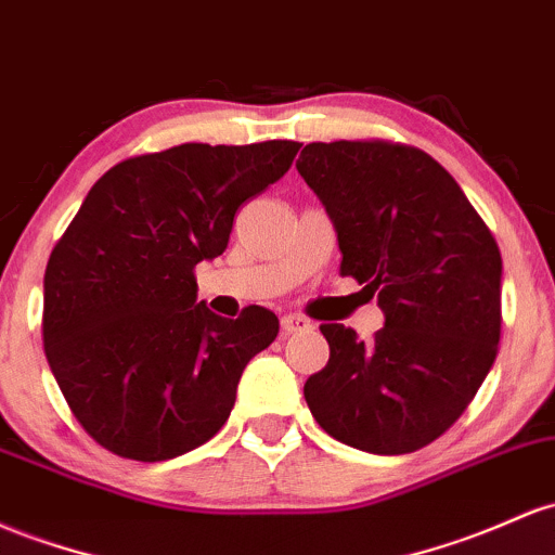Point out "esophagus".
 Returning a JSON list of instances; mask_svg holds the SVG:
<instances>
[{"mask_svg":"<svg viewBox=\"0 0 555 555\" xmlns=\"http://www.w3.org/2000/svg\"><path fill=\"white\" fill-rule=\"evenodd\" d=\"M282 328L284 334H297V332H308V328H313L308 319H302V315L297 313H287L282 315Z\"/></svg>","mask_w":555,"mask_h":555,"instance_id":"34e87169","label":"esophagus"}]
</instances>
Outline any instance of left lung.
<instances>
[{"mask_svg": "<svg viewBox=\"0 0 555 555\" xmlns=\"http://www.w3.org/2000/svg\"><path fill=\"white\" fill-rule=\"evenodd\" d=\"M297 170L326 208L343 276L376 295L374 343L324 324L328 363L308 376L321 429L400 455L429 446L482 387L501 339V249L435 157L389 142L306 144Z\"/></svg>", "mask_w": 555, "mask_h": 555, "instance_id": "1", "label": "left lung"}]
</instances>
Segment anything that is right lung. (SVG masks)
<instances>
[{"mask_svg": "<svg viewBox=\"0 0 555 555\" xmlns=\"http://www.w3.org/2000/svg\"><path fill=\"white\" fill-rule=\"evenodd\" d=\"M300 144H179L131 157L89 189L44 273V352L73 416L109 453L168 461L229 418L249 358L279 319L197 300L194 266L229 245L245 199L282 179Z\"/></svg>", "mask_w": 555, "mask_h": 555, "instance_id": "obj_1", "label": "right lung"}]
</instances>
